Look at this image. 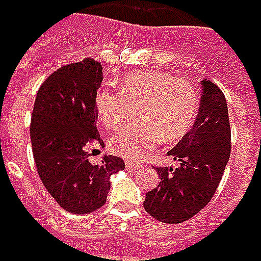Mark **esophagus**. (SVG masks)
Returning a JSON list of instances; mask_svg holds the SVG:
<instances>
[{
	"instance_id": "obj_1",
	"label": "esophagus",
	"mask_w": 261,
	"mask_h": 261,
	"mask_svg": "<svg viewBox=\"0 0 261 261\" xmlns=\"http://www.w3.org/2000/svg\"><path fill=\"white\" fill-rule=\"evenodd\" d=\"M125 168L128 170H136L138 168H141V164L138 162H130V161H125Z\"/></svg>"
}]
</instances>
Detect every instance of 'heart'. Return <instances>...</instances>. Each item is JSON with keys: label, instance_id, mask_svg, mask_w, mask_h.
I'll list each match as a JSON object with an SVG mask.
<instances>
[{"label": "heart", "instance_id": "b5f03b06", "mask_svg": "<svg viewBox=\"0 0 261 261\" xmlns=\"http://www.w3.org/2000/svg\"><path fill=\"white\" fill-rule=\"evenodd\" d=\"M97 119L109 131H117L137 109L138 121L127 125L110 141V149L127 159H140L158 144L179 140L190 130L198 113V96L190 82L162 71L125 75L120 93L99 91Z\"/></svg>", "mask_w": 261, "mask_h": 261}]
</instances>
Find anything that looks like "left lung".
<instances>
[{"label":"left lung","mask_w":261,"mask_h":261,"mask_svg":"<svg viewBox=\"0 0 261 261\" xmlns=\"http://www.w3.org/2000/svg\"><path fill=\"white\" fill-rule=\"evenodd\" d=\"M200 110L193 128L168 155L176 169L158 166V187L147 193L144 208L164 224H180L207 205L218 189L230 155L226 99L214 82L202 80Z\"/></svg>","instance_id":"1"}]
</instances>
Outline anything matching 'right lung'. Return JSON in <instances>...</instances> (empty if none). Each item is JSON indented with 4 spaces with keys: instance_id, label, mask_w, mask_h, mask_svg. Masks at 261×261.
Segmentation results:
<instances>
[{
    "instance_id": "add662e5",
    "label": "right lung",
    "mask_w": 261,
    "mask_h": 261,
    "mask_svg": "<svg viewBox=\"0 0 261 261\" xmlns=\"http://www.w3.org/2000/svg\"><path fill=\"white\" fill-rule=\"evenodd\" d=\"M103 81L100 63L86 59L64 65L44 80L33 106L31 141L37 173L60 207L89 214L106 202L110 176L124 169L119 156L88 161L86 147L100 144L95 96Z\"/></svg>"
}]
</instances>
